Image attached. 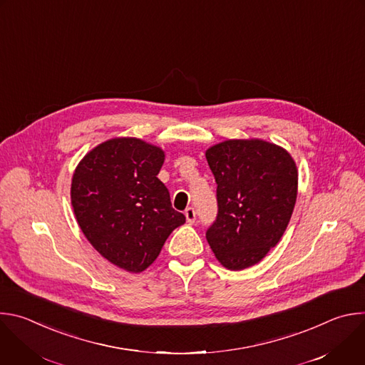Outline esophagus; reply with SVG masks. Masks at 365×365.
<instances>
[{
    "label": "esophagus",
    "instance_id": "obj_1",
    "mask_svg": "<svg viewBox=\"0 0 365 365\" xmlns=\"http://www.w3.org/2000/svg\"><path fill=\"white\" fill-rule=\"evenodd\" d=\"M185 217H186V221L189 222V224H193L195 221H196V211H195V207H187V210L185 211Z\"/></svg>",
    "mask_w": 365,
    "mask_h": 365
}]
</instances>
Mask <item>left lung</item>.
Here are the masks:
<instances>
[{
	"mask_svg": "<svg viewBox=\"0 0 365 365\" xmlns=\"http://www.w3.org/2000/svg\"><path fill=\"white\" fill-rule=\"evenodd\" d=\"M206 160L218 202L206 240L224 267H251L287 228L297 196L296 163L284 148L257 138L215 144Z\"/></svg>",
	"mask_w": 365,
	"mask_h": 365,
	"instance_id": "8db88e82",
	"label": "left lung"
}]
</instances>
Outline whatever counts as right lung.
Masks as SVG:
<instances>
[{
  "label": "right lung",
  "mask_w": 365,
  "mask_h": 365,
  "mask_svg": "<svg viewBox=\"0 0 365 365\" xmlns=\"http://www.w3.org/2000/svg\"><path fill=\"white\" fill-rule=\"evenodd\" d=\"M163 162L160 147L113 138L91 150L72 178L71 200L82 232L102 257L131 273L145 270L186 221L158 178Z\"/></svg>",
  "instance_id": "add662e5"
}]
</instances>
